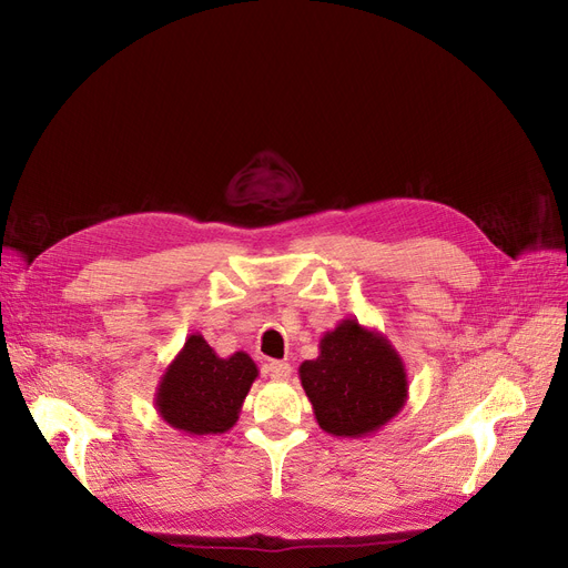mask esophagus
<instances>
[{
  "mask_svg": "<svg viewBox=\"0 0 568 568\" xmlns=\"http://www.w3.org/2000/svg\"><path fill=\"white\" fill-rule=\"evenodd\" d=\"M265 374L274 382H284L291 376V365L284 363V359H270V363L265 365Z\"/></svg>",
  "mask_w": 568,
  "mask_h": 568,
  "instance_id": "34e87169",
  "label": "esophagus"
}]
</instances>
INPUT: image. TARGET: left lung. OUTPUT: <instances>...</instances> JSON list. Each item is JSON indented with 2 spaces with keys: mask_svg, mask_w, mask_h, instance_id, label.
Returning <instances> with one entry per match:
<instances>
[{
  "mask_svg": "<svg viewBox=\"0 0 568 568\" xmlns=\"http://www.w3.org/2000/svg\"><path fill=\"white\" fill-rule=\"evenodd\" d=\"M322 432L365 438L400 415L407 369L390 341L357 320H341L320 338V355L298 367Z\"/></svg>",
  "mask_w": 568,
  "mask_h": 568,
  "instance_id": "obj_1",
  "label": "left lung"
}]
</instances>
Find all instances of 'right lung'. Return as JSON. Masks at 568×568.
Listing matches in <instances>:
<instances>
[{
    "instance_id": "add662e5",
    "label": "right lung",
    "mask_w": 568,
    "mask_h": 568,
    "mask_svg": "<svg viewBox=\"0 0 568 568\" xmlns=\"http://www.w3.org/2000/svg\"><path fill=\"white\" fill-rule=\"evenodd\" d=\"M255 379L257 367L248 353L220 357L196 332L186 336L182 351L165 367L153 405L159 417L182 434H227Z\"/></svg>"
}]
</instances>
